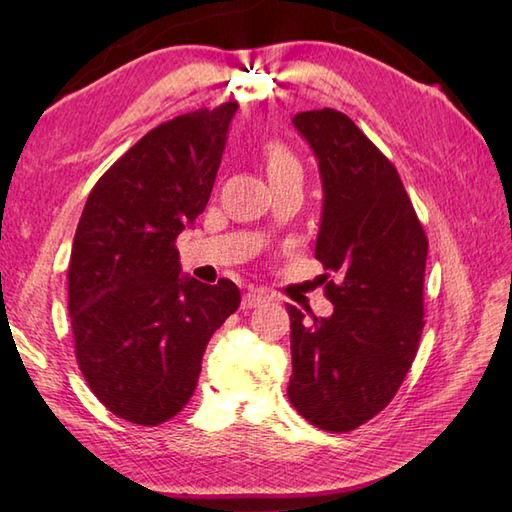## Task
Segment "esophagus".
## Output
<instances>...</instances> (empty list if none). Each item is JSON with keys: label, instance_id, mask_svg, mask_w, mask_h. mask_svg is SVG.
Wrapping results in <instances>:
<instances>
[{"label": "esophagus", "instance_id": "1", "mask_svg": "<svg viewBox=\"0 0 512 512\" xmlns=\"http://www.w3.org/2000/svg\"><path fill=\"white\" fill-rule=\"evenodd\" d=\"M262 303H266V297H264V295H259V292H246L244 299H242V308L250 310V308L262 306Z\"/></svg>", "mask_w": 512, "mask_h": 512}]
</instances>
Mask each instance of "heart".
<instances>
[{"label": "heart", "instance_id": "b5f03b06", "mask_svg": "<svg viewBox=\"0 0 512 512\" xmlns=\"http://www.w3.org/2000/svg\"><path fill=\"white\" fill-rule=\"evenodd\" d=\"M266 167H268L270 178L286 176V173H301L297 158L292 156L290 151L279 143H273V145L266 147Z\"/></svg>", "mask_w": 512, "mask_h": 512}]
</instances>
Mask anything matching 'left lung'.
Wrapping results in <instances>:
<instances>
[{
	"mask_svg": "<svg viewBox=\"0 0 512 512\" xmlns=\"http://www.w3.org/2000/svg\"><path fill=\"white\" fill-rule=\"evenodd\" d=\"M297 132L319 160L323 213L314 257L332 317L288 306V398L303 418L345 433L383 411L416 358L424 328L429 242L396 167L343 112H299Z\"/></svg>",
	"mask_w": 512,
	"mask_h": 512,
	"instance_id": "obj_1",
	"label": "left lung"
}]
</instances>
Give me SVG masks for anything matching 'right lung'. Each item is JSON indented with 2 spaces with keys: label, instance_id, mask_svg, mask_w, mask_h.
<instances>
[{
  "label": "right lung",
  "instance_id": "add662e5",
  "mask_svg": "<svg viewBox=\"0 0 512 512\" xmlns=\"http://www.w3.org/2000/svg\"><path fill=\"white\" fill-rule=\"evenodd\" d=\"M237 103L151 129L94 184L68 266L74 352L114 416L156 427L187 405L213 332L239 308L228 279L180 277L176 239L220 169Z\"/></svg>",
  "mask_w": 512,
  "mask_h": 512
}]
</instances>
